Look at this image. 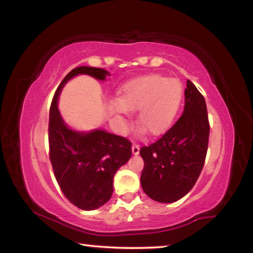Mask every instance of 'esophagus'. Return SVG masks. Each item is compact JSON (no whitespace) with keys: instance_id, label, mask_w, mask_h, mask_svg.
Wrapping results in <instances>:
<instances>
[{"instance_id":"obj_1","label":"esophagus","mask_w":253,"mask_h":253,"mask_svg":"<svg viewBox=\"0 0 253 253\" xmlns=\"http://www.w3.org/2000/svg\"><path fill=\"white\" fill-rule=\"evenodd\" d=\"M139 150H140V146H139V144H136V143H133V144H132V153H133L134 155L139 154Z\"/></svg>"}]
</instances>
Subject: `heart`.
<instances>
[{
    "instance_id": "b5f03b06",
    "label": "heart",
    "mask_w": 253,
    "mask_h": 253,
    "mask_svg": "<svg viewBox=\"0 0 253 253\" xmlns=\"http://www.w3.org/2000/svg\"><path fill=\"white\" fill-rule=\"evenodd\" d=\"M182 98L183 87L177 79L151 75L124 86L114 108L123 119H129L130 110H139L138 121L141 126L152 134H160L171 126Z\"/></svg>"
}]
</instances>
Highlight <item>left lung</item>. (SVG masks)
I'll return each instance as SVG.
<instances>
[{
    "label": "left lung",
    "instance_id": "1",
    "mask_svg": "<svg viewBox=\"0 0 253 253\" xmlns=\"http://www.w3.org/2000/svg\"><path fill=\"white\" fill-rule=\"evenodd\" d=\"M182 116L153 144L140 148L144 169L140 183L155 202L174 203L196 184L205 164L210 122L205 99L186 82Z\"/></svg>",
    "mask_w": 253,
    "mask_h": 253
}]
</instances>
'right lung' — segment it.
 Wrapping results in <instances>:
<instances>
[{
	"label": "right lung",
	"instance_id": "add662e5",
	"mask_svg": "<svg viewBox=\"0 0 253 253\" xmlns=\"http://www.w3.org/2000/svg\"><path fill=\"white\" fill-rule=\"evenodd\" d=\"M79 74L105 81L108 72L100 68L78 67L63 78L55 92L49 110L48 141L54 175L63 195L78 209L92 211L113 195L117 169L131 158V141L103 130L76 132L65 126L57 109V99L69 79Z\"/></svg>",
	"mask_w": 253,
	"mask_h": 253
}]
</instances>
